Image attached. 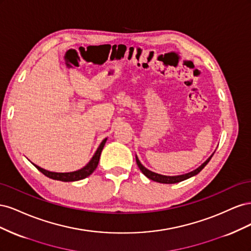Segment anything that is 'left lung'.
Returning <instances> with one entry per match:
<instances>
[{"instance_id": "1", "label": "left lung", "mask_w": 251, "mask_h": 251, "mask_svg": "<svg viewBox=\"0 0 251 251\" xmlns=\"http://www.w3.org/2000/svg\"><path fill=\"white\" fill-rule=\"evenodd\" d=\"M211 157H212V155H211V156L207 159V160L205 161L201 166H199V168L197 169V170H195V171H193V172H191V173H188V174H185V175H180V176H163V175H159V174H156V173H154V172H151V171H149L148 169L144 168V166L140 163V161H139V159H138L137 156H136V162H137L138 168L140 169V171L142 172V174L144 175V176H147L149 179L153 180V181H156V182H159V183L173 184V183H178V182L186 180V179H188V178H191V177L195 176V175L199 174V173L204 169V166L209 162Z\"/></svg>"}]
</instances>
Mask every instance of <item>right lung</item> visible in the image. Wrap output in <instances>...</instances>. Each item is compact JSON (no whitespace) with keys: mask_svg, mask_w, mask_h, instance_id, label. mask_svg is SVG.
<instances>
[{"mask_svg":"<svg viewBox=\"0 0 251 251\" xmlns=\"http://www.w3.org/2000/svg\"><path fill=\"white\" fill-rule=\"evenodd\" d=\"M107 141V138L103 139L102 142L100 143V146L98 147L96 153L94 154V156L91 159L90 162L85 166V168H82L81 170H78L76 172H71V173H54V172H49L44 170L40 166L35 165V168L39 170L41 173H43L45 176H47L53 180H59V181H64V182H71V181H78L81 179H85L88 176H90L91 174H92L95 169L97 168L98 162H100V154H101V151L104 147V143Z\"/></svg>","mask_w":251,"mask_h":251,"instance_id":"1","label":"right lung"}]
</instances>
